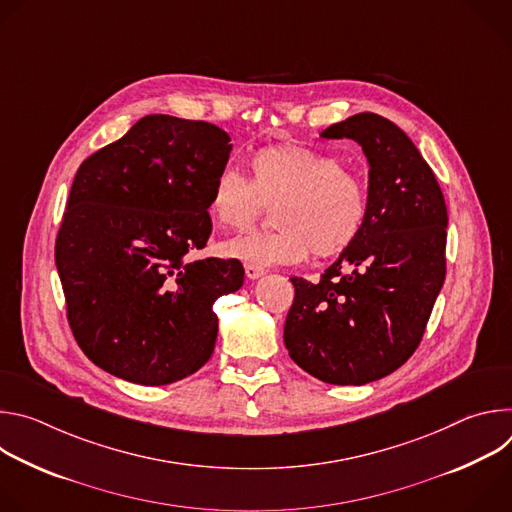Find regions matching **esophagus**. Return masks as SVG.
Here are the masks:
<instances>
[{
  "mask_svg": "<svg viewBox=\"0 0 512 512\" xmlns=\"http://www.w3.org/2000/svg\"><path fill=\"white\" fill-rule=\"evenodd\" d=\"M265 273V269L263 267H257V265H245V275L249 277V279H257V277H261Z\"/></svg>",
  "mask_w": 512,
  "mask_h": 512,
  "instance_id": "esophagus-1",
  "label": "esophagus"
}]
</instances>
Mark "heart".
Instances as JSON below:
<instances>
[{
    "label": "heart",
    "instance_id": "heart-1",
    "mask_svg": "<svg viewBox=\"0 0 512 512\" xmlns=\"http://www.w3.org/2000/svg\"><path fill=\"white\" fill-rule=\"evenodd\" d=\"M251 180L235 170L218 174L208 210L216 227L249 229L273 206L275 231L253 233L223 245L225 255L247 265H291L312 251L334 257L362 233L369 216V188L340 160L304 143H281L257 150L249 160Z\"/></svg>",
    "mask_w": 512,
    "mask_h": 512
}]
</instances>
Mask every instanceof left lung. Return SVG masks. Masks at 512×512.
<instances>
[{"label":"left lung","instance_id":"8db88e82","mask_svg":"<svg viewBox=\"0 0 512 512\" xmlns=\"http://www.w3.org/2000/svg\"><path fill=\"white\" fill-rule=\"evenodd\" d=\"M354 139L369 162V216L360 237L296 298L289 356L330 385H364L397 371L419 346L446 279L448 208L431 168L393 121L358 113L320 133Z\"/></svg>","mask_w":512,"mask_h":512}]
</instances>
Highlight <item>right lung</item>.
<instances>
[{
  "instance_id": "obj_1",
  "label": "right lung",
  "mask_w": 512,
  "mask_h": 512,
  "mask_svg": "<svg viewBox=\"0 0 512 512\" xmlns=\"http://www.w3.org/2000/svg\"><path fill=\"white\" fill-rule=\"evenodd\" d=\"M229 141L206 121L148 115L72 182L54 247L66 318L81 350L123 381L196 373L214 350V302L243 285L237 259L186 261L210 237L208 196Z\"/></svg>"
}]
</instances>
